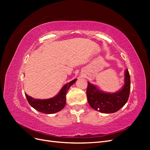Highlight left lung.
I'll return each instance as SVG.
<instances>
[{
    "label": "left lung",
    "mask_w": 150,
    "mask_h": 150,
    "mask_svg": "<svg viewBox=\"0 0 150 150\" xmlns=\"http://www.w3.org/2000/svg\"><path fill=\"white\" fill-rule=\"evenodd\" d=\"M130 91V76L125 71V84L118 91L108 93L99 90L96 86L88 82L86 91L88 101L94 110L103 113H113L123 107L128 101Z\"/></svg>",
    "instance_id": "8db88e82"
}]
</instances>
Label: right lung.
Segmentation results:
<instances>
[{
  "instance_id": "right-lung-1",
  "label": "right lung",
  "mask_w": 150,
  "mask_h": 150,
  "mask_svg": "<svg viewBox=\"0 0 150 150\" xmlns=\"http://www.w3.org/2000/svg\"><path fill=\"white\" fill-rule=\"evenodd\" d=\"M76 79L65 84L60 92L56 96L47 99H38L32 98L25 94V96L30 105L37 111L45 114H54L60 111L64 108L66 102V93L68 89L76 81Z\"/></svg>"
}]
</instances>
